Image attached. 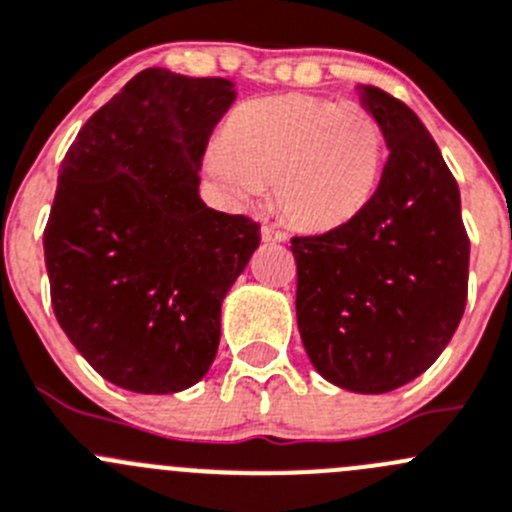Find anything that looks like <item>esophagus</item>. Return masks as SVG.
<instances>
[{
	"mask_svg": "<svg viewBox=\"0 0 512 512\" xmlns=\"http://www.w3.org/2000/svg\"><path fill=\"white\" fill-rule=\"evenodd\" d=\"M260 235H262V242H270V245H280V242L287 240L285 232L277 230V227H272V225H262Z\"/></svg>",
	"mask_w": 512,
	"mask_h": 512,
	"instance_id": "34e87169",
	"label": "esophagus"
}]
</instances>
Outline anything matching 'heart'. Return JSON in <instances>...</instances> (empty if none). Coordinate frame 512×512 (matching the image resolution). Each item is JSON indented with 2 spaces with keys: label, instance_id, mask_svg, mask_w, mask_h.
Wrapping results in <instances>:
<instances>
[{
  "label": "heart",
  "instance_id": "b5f03b06",
  "mask_svg": "<svg viewBox=\"0 0 512 512\" xmlns=\"http://www.w3.org/2000/svg\"><path fill=\"white\" fill-rule=\"evenodd\" d=\"M385 135L360 102L310 94L255 99L222 127L205 172L232 207H250L272 187L290 225L330 232L355 220L375 197Z\"/></svg>",
  "mask_w": 512,
  "mask_h": 512
}]
</instances>
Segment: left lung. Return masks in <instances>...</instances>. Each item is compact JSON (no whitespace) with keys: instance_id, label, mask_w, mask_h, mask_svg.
Listing matches in <instances>:
<instances>
[{"instance_id":"obj_1","label":"left lung","mask_w":512,"mask_h":512,"mask_svg":"<svg viewBox=\"0 0 512 512\" xmlns=\"http://www.w3.org/2000/svg\"><path fill=\"white\" fill-rule=\"evenodd\" d=\"M357 94L390 157L355 220L292 237L295 310L315 370L337 388L380 395L423 375L458 330L470 240L458 182L418 114L370 84Z\"/></svg>"}]
</instances>
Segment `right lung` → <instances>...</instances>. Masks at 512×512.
Instances as JSON below:
<instances>
[{
	"label": "right lung",
	"mask_w": 512,
	"mask_h": 512,
	"mask_svg": "<svg viewBox=\"0 0 512 512\" xmlns=\"http://www.w3.org/2000/svg\"><path fill=\"white\" fill-rule=\"evenodd\" d=\"M230 79L152 67L87 119L57 177L44 262L57 322L119 388H192L220 345L222 300L260 225L200 200L202 155Z\"/></svg>",
	"instance_id": "add662e5"
}]
</instances>
